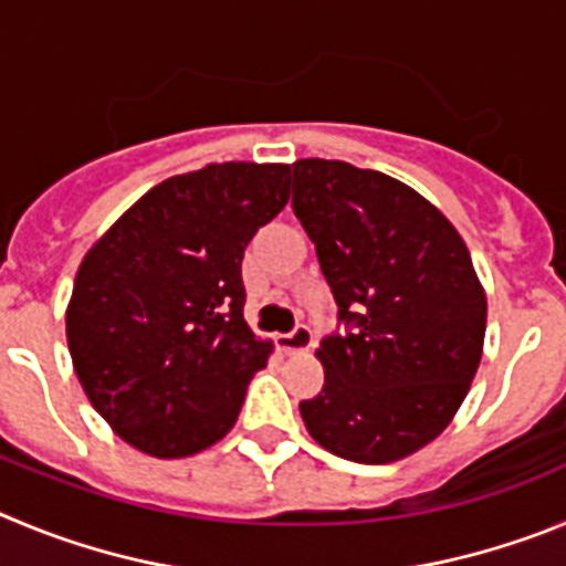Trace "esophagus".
Masks as SVG:
<instances>
[{
  "label": "esophagus",
  "instance_id": "34e87169",
  "mask_svg": "<svg viewBox=\"0 0 566 566\" xmlns=\"http://www.w3.org/2000/svg\"><path fill=\"white\" fill-rule=\"evenodd\" d=\"M279 344H282L284 353H290V355L307 353L310 346H313V329H310L307 324H298L293 333L282 335V338H279Z\"/></svg>",
  "mask_w": 566,
  "mask_h": 566
}]
</instances>
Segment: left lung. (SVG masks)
<instances>
[{"label":"left lung","mask_w":566,"mask_h":566,"mask_svg":"<svg viewBox=\"0 0 566 566\" xmlns=\"http://www.w3.org/2000/svg\"><path fill=\"white\" fill-rule=\"evenodd\" d=\"M293 211L353 324L315 349L324 389L298 406L304 426L344 460H403L448 429L480 369L488 298L471 253L415 188L344 160H295Z\"/></svg>","instance_id":"1"}]
</instances>
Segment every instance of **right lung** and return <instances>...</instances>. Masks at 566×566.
Masks as SVG:
<instances>
[{"label":"right lung","instance_id":"add662e5","mask_svg":"<svg viewBox=\"0 0 566 566\" xmlns=\"http://www.w3.org/2000/svg\"><path fill=\"white\" fill-rule=\"evenodd\" d=\"M287 200V163H208L149 188L81 259L70 358L132 448L182 460L233 429L273 355L242 315V256Z\"/></svg>","mask_w":566,"mask_h":566}]
</instances>
